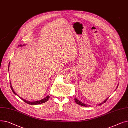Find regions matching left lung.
<instances>
[{
  "label": "left lung",
  "instance_id": "left-lung-1",
  "mask_svg": "<svg viewBox=\"0 0 128 128\" xmlns=\"http://www.w3.org/2000/svg\"><path fill=\"white\" fill-rule=\"evenodd\" d=\"M118 85L119 84H118V86H117V88H118ZM108 98H106L104 102H103L102 103H100V104H98V105L99 106H100L101 105H102L103 104H104V103H105L106 101H107V100L108 99ZM75 102L77 104H78V105H81V106H84V107H88V106H91L90 105H86V104H84V103H82V102L81 101H80L79 100H78L76 97H75Z\"/></svg>",
  "mask_w": 128,
  "mask_h": 128
}]
</instances>
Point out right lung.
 Wrapping results in <instances>:
<instances>
[{"label":"right lung","mask_w":128,"mask_h":128,"mask_svg":"<svg viewBox=\"0 0 128 128\" xmlns=\"http://www.w3.org/2000/svg\"><path fill=\"white\" fill-rule=\"evenodd\" d=\"M25 46V44H24V45H22V44H20V45H19L18 46ZM9 66H10V63H9V68H8V70H9ZM10 84H11V90H12V91H13V92L14 93V94L15 95H16V96H17L18 97H19L20 98H21L24 102H25L26 103H27V104H30V105H39V104H42V103H45V102H46V101H48V100L49 99V98H50V96H46L45 98H43V99H42V100H37V101H35V102H30V101H28V100H25V99H23L22 98H21V97H20L19 96H18L17 94L14 92V90H13V87L12 86V85H11V82H10Z\"/></svg>","instance_id":"1"}]
</instances>
